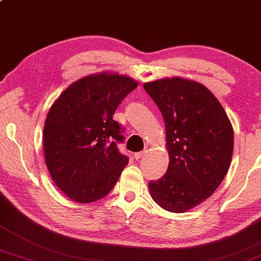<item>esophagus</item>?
I'll return each mask as SVG.
<instances>
[{
  "instance_id": "esophagus-1",
  "label": "esophagus",
  "mask_w": 261,
  "mask_h": 261,
  "mask_svg": "<svg viewBox=\"0 0 261 261\" xmlns=\"http://www.w3.org/2000/svg\"><path fill=\"white\" fill-rule=\"evenodd\" d=\"M145 153H146L145 150H144V151H138V153H135V154H134V158H135L136 160H139V159L143 158V156L145 155Z\"/></svg>"
}]
</instances>
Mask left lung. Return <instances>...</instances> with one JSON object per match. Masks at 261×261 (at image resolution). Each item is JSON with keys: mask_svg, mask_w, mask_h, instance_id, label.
Returning <instances> with one entry per match:
<instances>
[{"mask_svg": "<svg viewBox=\"0 0 261 261\" xmlns=\"http://www.w3.org/2000/svg\"><path fill=\"white\" fill-rule=\"evenodd\" d=\"M162 113L169 167L149 181L150 196L164 210L182 213L212 195L228 171L233 126L224 107L204 85L182 77L144 83Z\"/></svg>", "mask_w": 261, "mask_h": 261, "instance_id": "left-lung-1", "label": "left lung"}]
</instances>
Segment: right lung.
I'll list each match as a JSON object with an SVG mask.
<instances>
[{
	"mask_svg": "<svg viewBox=\"0 0 261 261\" xmlns=\"http://www.w3.org/2000/svg\"><path fill=\"white\" fill-rule=\"evenodd\" d=\"M138 82L126 75L101 72L77 80L52 103L43 129L50 176L77 203L105 197L129 162L116 147L122 127L113 115Z\"/></svg>",
	"mask_w": 261,
	"mask_h": 261,
	"instance_id": "add662e5",
	"label": "right lung"
}]
</instances>
